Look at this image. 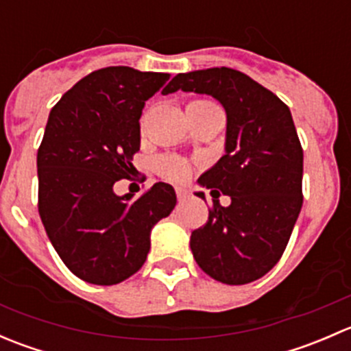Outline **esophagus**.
Masks as SVG:
<instances>
[{
    "instance_id": "obj_1",
    "label": "esophagus",
    "mask_w": 351,
    "mask_h": 351,
    "mask_svg": "<svg viewBox=\"0 0 351 351\" xmlns=\"http://www.w3.org/2000/svg\"><path fill=\"white\" fill-rule=\"evenodd\" d=\"M176 197H178L180 202L186 200V197H189V192H186L185 189H182V186H176Z\"/></svg>"
}]
</instances>
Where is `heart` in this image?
<instances>
[{"label":"heart","mask_w":351,"mask_h":351,"mask_svg":"<svg viewBox=\"0 0 351 351\" xmlns=\"http://www.w3.org/2000/svg\"><path fill=\"white\" fill-rule=\"evenodd\" d=\"M156 168L162 176L171 180H183L190 173V166L175 156H161L156 161Z\"/></svg>","instance_id":"heart-1"}]
</instances>
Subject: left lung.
Returning a JSON list of instances; mask_svg holds the SVG:
<instances>
[{"label":"left lung","mask_w":351,"mask_h":351,"mask_svg":"<svg viewBox=\"0 0 351 351\" xmlns=\"http://www.w3.org/2000/svg\"><path fill=\"white\" fill-rule=\"evenodd\" d=\"M178 90L215 98L228 119L224 156L198 178L215 200L207 224L192 232L193 258L222 284H250L280 260L302 208L304 154L292 113L231 67L176 74L165 95ZM221 193L232 198L228 208L218 204Z\"/></svg>","instance_id":"1"}]
</instances>
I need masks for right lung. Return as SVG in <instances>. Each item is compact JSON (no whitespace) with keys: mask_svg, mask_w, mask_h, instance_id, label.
Segmentation results:
<instances>
[{"mask_svg":"<svg viewBox=\"0 0 351 351\" xmlns=\"http://www.w3.org/2000/svg\"><path fill=\"white\" fill-rule=\"evenodd\" d=\"M168 80L166 73L104 67L77 81L49 113L37 153L38 214L81 280L115 285L136 274L149 253L151 231L175 208L168 183L139 198L113 192L141 147L144 104Z\"/></svg>","mask_w":351,"mask_h":351,"instance_id":"obj_1","label":"right lung"}]
</instances>
